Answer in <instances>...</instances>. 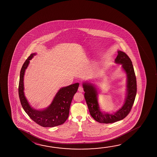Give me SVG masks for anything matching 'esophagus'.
<instances>
[{
    "label": "esophagus",
    "instance_id": "1",
    "mask_svg": "<svg viewBox=\"0 0 157 157\" xmlns=\"http://www.w3.org/2000/svg\"><path fill=\"white\" fill-rule=\"evenodd\" d=\"M83 91H84L83 87L82 86H80L79 88H78V91H79L80 93H82V92H83Z\"/></svg>",
    "mask_w": 157,
    "mask_h": 157
}]
</instances>
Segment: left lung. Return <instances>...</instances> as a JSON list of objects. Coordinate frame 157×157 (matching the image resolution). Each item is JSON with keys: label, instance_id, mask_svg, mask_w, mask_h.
Listing matches in <instances>:
<instances>
[{"label": "left lung", "instance_id": "8db88e82", "mask_svg": "<svg viewBox=\"0 0 157 157\" xmlns=\"http://www.w3.org/2000/svg\"><path fill=\"white\" fill-rule=\"evenodd\" d=\"M115 59L117 63H120L127 75V94L125 103L123 107L117 112L112 114L101 112L98 103V91L94 85L89 83H84L83 88L85 91L84 98L90 115L101 123H113L125 118L130 112L134 105L137 92L136 78L134 67L131 59L124 52L118 51Z\"/></svg>", "mask_w": 157, "mask_h": 157}]
</instances>
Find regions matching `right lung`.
I'll return each mask as SVG.
<instances>
[{
  "mask_svg": "<svg viewBox=\"0 0 157 157\" xmlns=\"http://www.w3.org/2000/svg\"><path fill=\"white\" fill-rule=\"evenodd\" d=\"M36 54H32L24 62L21 68L18 85V95L21 105L30 118L43 127H54L64 123L70 112V105L75 94L77 91L79 83H75L62 87L57 93L52 104L43 111H37L32 108L24 95L23 76L29 60Z\"/></svg>",
  "mask_w": 157,
  "mask_h": 157,
  "instance_id": "1",
  "label": "right lung"
}]
</instances>
